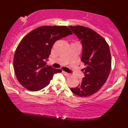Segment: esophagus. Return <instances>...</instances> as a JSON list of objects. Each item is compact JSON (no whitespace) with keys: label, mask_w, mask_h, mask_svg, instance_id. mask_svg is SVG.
I'll return each mask as SVG.
<instances>
[{"label":"esophagus","mask_w":128,"mask_h":128,"mask_svg":"<svg viewBox=\"0 0 128 128\" xmlns=\"http://www.w3.org/2000/svg\"><path fill=\"white\" fill-rule=\"evenodd\" d=\"M62 73L64 74V75L66 76H69L71 75L70 74H68V72H65V71H62Z\"/></svg>","instance_id":"34e87169"}]
</instances>
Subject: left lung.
<instances>
[{
	"mask_svg": "<svg viewBox=\"0 0 128 128\" xmlns=\"http://www.w3.org/2000/svg\"><path fill=\"white\" fill-rule=\"evenodd\" d=\"M73 33L81 41V60L86 66L82 82L71 90L82 97H88L100 90L106 82L111 68V56L108 44L104 38L90 28L70 26Z\"/></svg>",
	"mask_w": 128,
	"mask_h": 128,
	"instance_id": "left-lung-1",
	"label": "left lung"
}]
</instances>
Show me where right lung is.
<instances>
[{
	"label": "right lung",
	"instance_id": "add662e5",
	"mask_svg": "<svg viewBox=\"0 0 128 128\" xmlns=\"http://www.w3.org/2000/svg\"><path fill=\"white\" fill-rule=\"evenodd\" d=\"M72 32L65 26H42L28 34L16 50L13 68L18 81L30 91L45 88L60 69L46 64L54 42Z\"/></svg>",
	"mask_w": 128,
	"mask_h": 128
}]
</instances>
